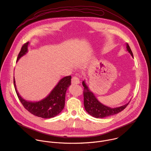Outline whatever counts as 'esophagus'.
Masks as SVG:
<instances>
[{"label":"esophagus","instance_id":"esophagus-1","mask_svg":"<svg viewBox=\"0 0 151 151\" xmlns=\"http://www.w3.org/2000/svg\"><path fill=\"white\" fill-rule=\"evenodd\" d=\"M72 84L73 85L79 84V79L77 76H73L72 78Z\"/></svg>","mask_w":151,"mask_h":151}]
</instances>
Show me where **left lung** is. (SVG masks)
Listing matches in <instances>:
<instances>
[{"label":"left lung","mask_w":151,"mask_h":151,"mask_svg":"<svg viewBox=\"0 0 151 151\" xmlns=\"http://www.w3.org/2000/svg\"><path fill=\"white\" fill-rule=\"evenodd\" d=\"M127 50L133 57V54L128 44H127ZM84 88V105L86 111L91 116L96 118H104L116 114L123 110L129 104H128L120 107L111 108L101 104L95 97L94 94L89 90L85 81H83ZM130 102V101H129Z\"/></svg>","instance_id":"8db88e82"}]
</instances>
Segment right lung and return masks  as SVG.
Instances as JSON below:
<instances>
[{"instance_id": "right-lung-1", "label": "right lung", "mask_w": 151, "mask_h": 151, "mask_svg": "<svg viewBox=\"0 0 151 151\" xmlns=\"http://www.w3.org/2000/svg\"><path fill=\"white\" fill-rule=\"evenodd\" d=\"M28 45L29 42H27L22 46L17 61L28 52ZM71 76H67L62 78L46 98L38 102L27 101L20 96L16 88L14 78V85L17 96L26 110L37 117L49 119L57 116L63 109L65 105V93L68 87L71 85Z\"/></svg>"}]
</instances>
